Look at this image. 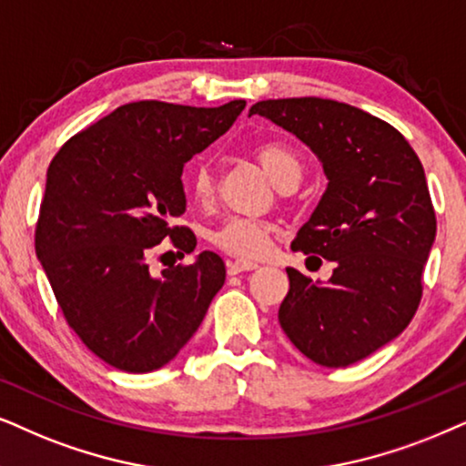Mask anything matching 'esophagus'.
<instances>
[{"mask_svg":"<svg viewBox=\"0 0 466 466\" xmlns=\"http://www.w3.org/2000/svg\"><path fill=\"white\" fill-rule=\"evenodd\" d=\"M258 262H249V260H229L228 262V275H238L243 270H256Z\"/></svg>","mask_w":466,"mask_h":466,"instance_id":"obj_1","label":"esophagus"}]
</instances>
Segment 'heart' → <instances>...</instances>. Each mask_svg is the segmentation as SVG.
Returning a JSON list of instances; mask_svg holds the SVG:
<instances>
[{"instance_id": "obj_1", "label": "heart", "mask_w": 466, "mask_h": 466, "mask_svg": "<svg viewBox=\"0 0 466 466\" xmlns=\"http://www.w3.org/2000/svg\"><path fill=\"white\" fill-rule=\"evenodd\" d=\"M258 161L267 169L277 185L292 178H301V161L284 144H264L258 148ZM189 191L198 202H208L213 196V174L208 165L199 163L189 176ZM270 226L249 217H229L208 234L217 249L234 258H258L268 247Z\"/></svg>"}]
</instances>
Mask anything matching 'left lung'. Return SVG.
Instances as JSON below:
<instances>
[{
  "label": "left lung",
  "instance_id": "8db88e82",
  "mask_svg": "<svg viewBox=\"0 0 466 466\" xmlns=\"http://www.w3.org/2000/svg\"><path fill=\"white\" fill-rule=\"evenodd\" d=\"M253 114L297 135L325 169L327 191L292 249L335 262L333 275L320 284L286 268L279 325L314 363L346 368L398 338L420 308L437 237L421 161L385 120L331 98L260 101Z\"/></svg>",
  "mask_w": 466,
  "mask_h": 466
}]
</instances>
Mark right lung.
<instances>
[{"label":"right lung","mask_w":466,"mask_h":466,"mask_svg":"<svg viewBox=\"0 0 466 466\" xmlns=\"http://www.w3.org/2000/svg\"><path fill=\"white\" fill-rule=\"evenodd\" d=\"M243 109L245 101L122 105L70 137L46 169L36 256L70 329L122 372L172 361L226 281L213 251L161 275L148 258L165 238L182 258L196 249V234L174 226L187 208L182 167Z\"/></svg>","instance_id":"1"}]
</instances>
